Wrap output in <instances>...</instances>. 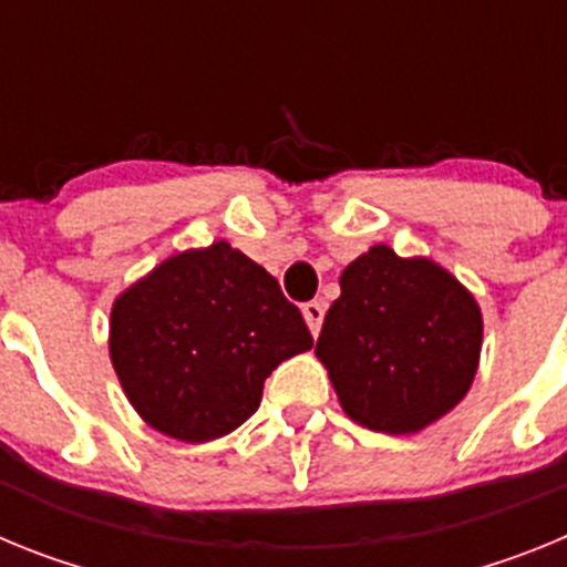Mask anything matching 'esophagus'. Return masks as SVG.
<instances>
[{
    "instance_id": "esophagus-1",
    "label": "esophagus",
    "mask_w": 567,
    "mask_h": 567,
    "mask_svg": "<svg viewBox=\"0 0 567 567\" xmlns=\"http://www.w3.org/2000/svg\"><path fill=\"white\" fill-rule=\"evenodd\" d=\"M323 312H327V307H323L320 300H309V303H303V318H307V327H309V332H312V334L320 332V323H323Z\"/></svg>"
}]
</instances>
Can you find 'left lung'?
<instances>
[{
	"label": "left lung",
	"instance_id": "left-lung-1",
	"mask_svg": "<svg viewBox=\"0 0 567 567\" xmlns=\"http://www.w3.org/2000/svg\"><path fill=\"white\" fill-rule=\"evenodd\" d=\"M480 346L474 295L434 260L378 244L340 275L315 354L354 423L417 434L465 398Z\"/></svg>",
	"mask_w": 567,
	"mask_h": 567
}]
</instances>
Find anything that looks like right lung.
<instances>
[{
	"label": "right lung",
	"instance_id": "add662e5",
	"mask_svg": "<svg viewBox=\"0 0 567 567\" xmlns=\"http://www.w3.org/2000/svg\"><path fill=\"white\" fill-rule=\"evenodd\" d=\"M312 349L278 280L227 240L187 249L124 289L110 312V360L147 425L184 443L252 417L264 380Z\"/></svg>",
	"mask_w": 567,
	"mask_h": 567
}]
</instances>
